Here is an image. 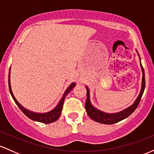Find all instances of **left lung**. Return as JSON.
Returning <instances> with one entry per match:
<instances>
[{
	"mask_svg": "<svg viewBox=\"0 0 154 154\" xmlns=\"http://www.w3.org/2000/svg\"><path fill=\"white\" fill-rule=\"evenodd\" d=\"M141 69H142L143 72V80H142V87H141L140 93L131 106L128 107V109H125L122 111H120L119 113H116V114H107V113L100 111L98 109H96L93 106L91 105V100H90V92L88 90V88L86 87L87 89V99L85 102V109L87 111L88 116L91 118L92 119L94 120L95 122H97L105 124V125H112V124L119 122L122 121L125 118L128 117L130 114H132L134 112V111L137 109V106L139 105L140 101L142 95L143 94V92L146 87V80H145V72L143 67L140 63Z\"/></svg>",
	"mask_w": 154,
	"mask_h": 154,
	"instance_id": "8db88e82",
	"label": "left lung"
}]
</instances>
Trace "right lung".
I'll return each instance as SVG.
<instances>
[{
	"instance_id": "obj_1",
	"label": "right lung",
	"mask_w": 154,
	"mask_h": 154,
	"mask_svg": "<svg viewBox=\"0 0 154 154\" xmlns=\"http://www.w3.org/2000/svg\"><path fill=\"white\" fill-rule=\"evenodd\" d=\"M75 86V83H72V84L70 85L69 87L67 88L66 91H65L64 93H63V97L61 98V99L60 100L59 104L56 106V107L55 108L54 110L51 111L50 112L44 113V114H40V113L32 112V111L27 110V109H24V108L23 107L18 101H17V99L15 98L14 95V94H13V93H12L11 88L10 72H9V75H8V88H9V91H10L11 95L12 98H13L14 100L15 101L16 104L18 106V107L19 108V109L22 110V112L24 113V114H25V115L27 116L28 118H29V119L32 120H34V121L39 122H42V123H45V124L52 123L59 119V116H61V111H62L63 101H64L65 98H66V95L68 94V93H69V92L71 91L72 89H73Z\"/></svg>"
}]
</instances>
